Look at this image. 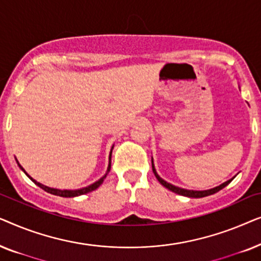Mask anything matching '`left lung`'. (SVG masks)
I'll return each mask as SVG.
<instances>
[{"mask_svg": "<svg viewBox=\"0 0 261 261\" xmlns=\"http://www.w3.org/2000/svg\"><path fill=\"white\" fill-rule=\"evenodd\" d=\"M152 170H153V173H154V176L156 177V179L159 180V183L164 185L166 189H169V190H171L172 192H176V194L178 195H181V196H187V197H191V198H201V197H205V196H209V195H213L215 194V192L220 191L221 189H223L224 187H227L228 184L230 183L231 180L234 179V177L231 178V179L224 181L223 184L219 185V187L216 188H213V189H209V190H203V191H195V190H187V189H181V188H178V187H174V185L167 183V181H165L163 179V178L159 177V174L156 173V171L154 169V165H153V159H152Z\"/></svg>", "mask_w": 261, "mask_h": 261, "instance_id": "obj_1", "label": "left lung"}]
</instances>
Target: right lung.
I'll list each match as a JSON object with an SVG mask.
<instances>
[{
	"label": "right lung",
	"instance_id": "right-lung-1",
	"mask_svg": "<svg viewBox=\"0 0 261 261\" xmlns=\"http://www.w3.org/2000/svg\"><path fill=\"white\" fill-rule=\"evenodd\" d=\"M114 147V146H113ZM113 147H112V149H113ZM17 164H19V162H17ZM110 166H112V151H110V154H109V165H108V169H107V172H106V174L105 176H103L101 179H98L97 181H95L94 184H91V185H89V187H85V188H82V189H78V190H59V189H53V188H48V187H46V185H42L41 183H39V181H37V180H34L33 178H32L31 176H28V174L26 173V171L23 170V167L20 165L19 164V167L21 170L23 171L24 173L27 174V177H30L32 180L34 181L35 184L38 185V187H40L42 190H45L46 192H49V194H52V195H57V196H60V197H76V196H81V195H84V194H88V192H91V191H94V190H96V189H97L99 185H101L102 183H103V180H105V178L107 177V174L109 173V171H110Z\"/></svg>",
	"mask_w": 261,
	"mask_h": 261
}]
</instances>
